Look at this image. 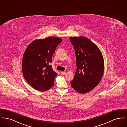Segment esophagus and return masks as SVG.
<instances>
[{"mask_svg":"<svg viewBox=\"0 0 127 127\" xmlns=\"http://www.w3.org/2000/svg\"><path fill=\"white\" fill-rule=\"evenodd\" d=\"M61 75H65L66 72H63V71H61Z\"/></svg>","mask_w":127,"mask_h":127,"instance_id":"1","label":"esophagus"}]
</instances>
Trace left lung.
Returning <instances> with one entry per match:
<instances>
[{
  "label": "left lung",
  "instance_id": "left-lung-1",
  "mask_svg": "<svg viewBox=\"0 0 127 127\" xmlns=\"http://www.w3.org/2000/svg\"><path fill=\"white\" fill-rule=\"evenodd\" d=\"M69 40L75 49L77 66L71 85L79 93H86L93 90L102 78V55L97 46L86 37H72Z\"/></svg>",
  "mask_w": 127,
  "mask_h": 127
}]
</instances>
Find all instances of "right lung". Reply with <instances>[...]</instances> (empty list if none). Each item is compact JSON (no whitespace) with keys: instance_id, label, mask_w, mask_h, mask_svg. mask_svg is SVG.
Instances as JSON below:
<instances>
[{"instance_id":"obj_1","label":"right lung","mask_w":127,"mask_h":127,"mask_svg":"<svg viewBox=\"0 0 127 127\" xmlns=\"http://www.w3.org/2000/svg\"><path fill=\"white\" fill-rule=\"evenodd\" d=\"M62 42L60 38L48 37L30 43L23 55L22 69L27 82L35 90L47 91L54 84L57 73L50 64L57 47Z\"/></svg>"}]
</instances>
